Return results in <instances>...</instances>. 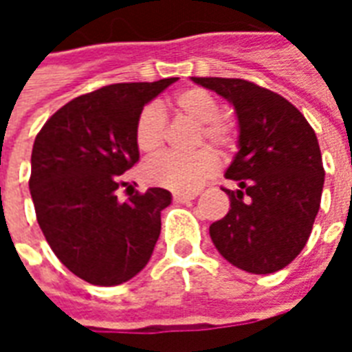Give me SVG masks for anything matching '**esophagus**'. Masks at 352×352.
Segmentation results:
<instances>
[{"label": "esophagus", "instance_id": "34e87169", "mask_svg": "<svg viewBox=\"0 0 352 352\" xmlns=\"http://www.w3.org/2000/svg\"><path fill=\"white\" fill-rule=\"evenodd\" d=\"M194 198H196V194H181V192L173 194V199H175L177 204H184V201H190Z\"/></svg>", "mask_w": 352, "mask_h": 352}]
</instances>
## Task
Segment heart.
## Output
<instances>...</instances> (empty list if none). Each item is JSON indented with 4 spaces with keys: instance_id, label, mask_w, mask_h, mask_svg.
Wrapping results in <instances>:
<instances>
[{
    "instance_id": "1",
    "label": "heart",
    "mask_w": 352,
    "mask_h": 352,
    "mask_svg": "<svg viewBox=\"0 0 352 352\" xmlns=\"http://www.w3.org/2000/svg\"><path fill=\"white\" fill-rule=\"evenodd\" d=\"M171 107L179 115L198 124V143L206 141L217 151H228L236 141V126L232 120L219 115V101L213 94L204 88L192 87L177 92L171 100ZM166 116L160 109L146 105L135 120V145L143 154L153 156L164 146ZM219 171V160L209 148H201L190 156L162 154L145 166L143 173L148 183L158 184L175 192L198 190L207 179Z\"/></svg>"
}]
</instances>
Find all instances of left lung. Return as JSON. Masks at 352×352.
Instances as JSON below:
<instances>
[{
	"instance_id": "obj_1",
	"label": "left lung",
	"mask_w": 352,
	"mask_h": 352,
	"mask_svg": "<svg viewBox=\"0 0 352 352\" xmlns=\"http://www.w3.org/2000/svg\"><path fill=\"white\" fill-rule=\"evenodd\" d=\"M234 105L237 154L224 192L230 211L209 226L217 251L230 264L256 275L275 273L302 252L313 230L324 186L315 131L279 94L243 79L192 77Z\"/></svg>"
}]
</instances>
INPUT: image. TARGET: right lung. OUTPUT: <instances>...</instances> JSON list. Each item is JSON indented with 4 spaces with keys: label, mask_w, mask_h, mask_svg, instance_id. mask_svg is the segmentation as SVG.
Returning <instances> with one entry per match:
<instances>
[{
    "label": "right lung",
    "mask_w": 352,
    "mask_h": 352,
    "mask_svg": "<svg viewBox=\"0 0 352 352\" xmlns=\"http://www.w3.org/2000/svg\"><path fill=\"white\" fill-rule=\"evenodd\" d=\"M175 80L120 82L79 96L35 138L30 192L39 228L58 260L90 285H122L151 260L171 194L148 188L120 201L116 190L139 160V113Z\"/></svg>",
    "instance_id": "1"
}]
</instances>
